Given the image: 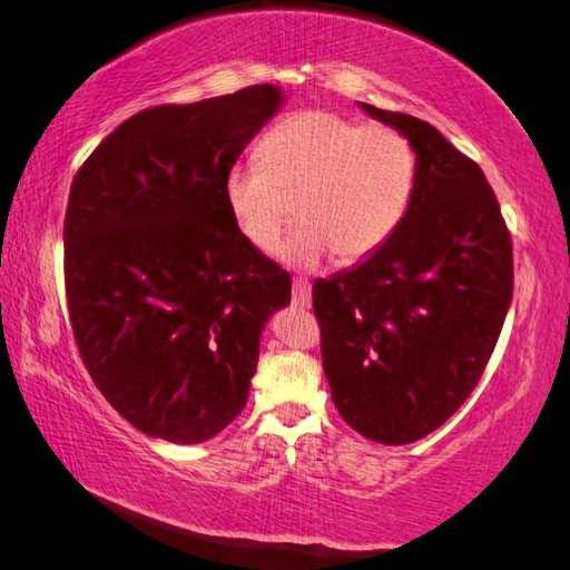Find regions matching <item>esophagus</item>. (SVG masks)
Listing matches in <instances>:
<instances>
[{
	"mask_svg": "<svg viewBox=\"0 0 570 570\" xmlns=\"http://www.w3.org/2000/svg\"><path fill=\"white\" fill-rule=\"evenodd\" d=\"M293 303L297 307H311L313 293H311V283H307V279H303V277L293 279Z\"/></svg>",
	"mask_w": 570,
	"mask_h": 570,
	"instance_id": "esophagus-1",
	"label": "esophagus"
}]
</instances>
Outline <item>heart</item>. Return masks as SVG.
Segmentation results:
<instances>
[{"mask_svg": "<svg viewBox=\"0 0 570 570\" xmlns=\"http://www.w3.org/2000/svg\"><path fill=\"white\" fill-rule=\"evenodd\" d=\"M415 189V149L387 125H363L331 109L279 119L259 139V163L225 175V205L237 233L273 249L297 215L303 225L277 255L311 267L325 255L353 265L375 255L405 219Z\"/></svg>", "mask_w": 570, "mask_h": 570, "instance_id": "1", "label": "heart"}]
</instances>
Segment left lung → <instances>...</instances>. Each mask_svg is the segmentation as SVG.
Returning <instances> with one entry per match:
<instances>
[{
    "label": "left lung",
    "mask_w": 570,
    "mask_h": 570,
    "mask_svg": "<svg viewBox=\"0 0 570 570\" xmlns=\"http://www.w3.org/2000/svg\"><path fill=\"white\" fill-rule=\"evenodd\" d=\"M417 155L397 233L313 285L323 371L343 421L385 445L421 441L461 407L513 297V245L483 169L423 119L363 105Z\"/></svg>",
    "instance_id": "1"
}]
</instances>
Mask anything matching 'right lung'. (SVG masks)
Wrapping results in <instances>:
<instances>
[{
	"instance_id": "obj_1",
	"label": "right lung",
	"mask_w": 570,
	"mask_h": 570,
	"mask_svg": "<svg viewBox=\"0 0 570 570\" xmlns=\"http://www.w3.org/2000/svg\"><path fill=\"white\" fill-rule=\"evenodd\" d=\"M253 85L125 119L77 169L65 291L77 351L145 435L203 443L243 413L291 275L237 233L225 175L279 107Z\"/></svg>"
}]
</instances>
